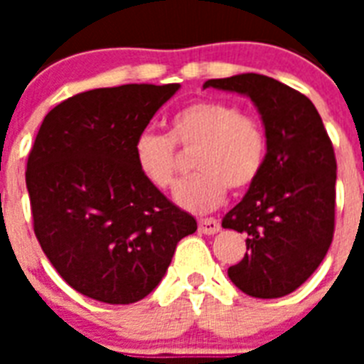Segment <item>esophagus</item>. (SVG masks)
<instances>
[{
  "instance_id": "obj_1",
  "label": "esophagus",
  "mask_w": 364,
  "mask_h": 364,
  "mask_svg": "<svg viewBox=\"0 0 364 364\" xmlns=\"http://www.w3.org/2000/svg\"><path fill=\"white\" fill-rule=\"evenodd\" d=\"M198 230L202 234H215L221 230V225L213 217H208V219H200L198 221Z\"/></svg>"
}]
</instances>
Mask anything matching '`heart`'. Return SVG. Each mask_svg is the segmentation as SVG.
Segmentation results:
<instances>
[{
	"instance_id": "1",
	"label": "heart",
	"mask_w": 364,
	"mask_h": 364,
	"mask_svg": "<svg viewBox=\"0 0 364 364\" xmlns=\"http://www.w3.org/2000/svg\"><path fill=\"white\" fill-rule=\"evenodd\" d=\"M194 153L196 173L177 187L176 202L183 210H215L227 188L245 191L259 179L268 153V134L259 117L221 100H196L168 121V136L145 132L136 139L137 170L153 187L176 185L181 154Z\"/></svg>"
}]
</instances>
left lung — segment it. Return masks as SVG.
Wrapping results in <instances>:
<instances>
[{
	"instance_id": "1",
	"label": "left lung",
	"mask_w": 364,
	"mask_h": 364,
	"mask_svg": "<svg viewBox=\"0 0 364 364\" xmlns=\"http://www.w3.org/2000/svg\"><path fill=\"white\" fill-rule=\"evenodd\" d=\"M210 87L249 96L268 134L259 179L223 217V228L247 234V251L228 277L249 296L279 299L317 270L333 242V141L316 105L272 77L242 73L210 79L204 88Z\"/></svg>"
}]
</instances>
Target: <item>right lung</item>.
I'll return each instance as SVG.
<instances>
[{
    "instance_id": "add662e5",
    "label": "right lung",
    "mask_w": 364,
    "mask_h": 364,
    "mask_svg": "<svg viewBox=\"0 0 364 364\" xmlns=\"http://www.w3.org/2000/svg\"><path fill=\"white\" fill-rule=\"evenodd\" d=\"M179 90L171 85L94 88L43 119L28 156L33 232L62 279L105 304L145 299L196 219L145 181L136 139Z\"/></svg>"
}]
</instances>
